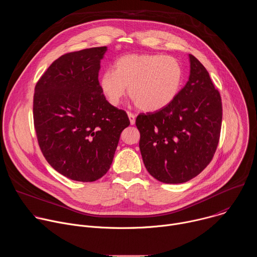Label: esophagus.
Segmentation results:
<instances>
[{"label":"esophagus","instance_id":"1","mask_svg":"<svg viewBox=\"0 0 257 257\" xmlns=\"http://www.w3.org/2000/svg\"><path fill=\"white\" fill-rule=\"evenodd\" d=\"M128 117H129V120H130V124L131 125H134L135 124V115L134 114H132V113H130V112H128Z\"/></svg>","mask_w":257,"mask_h":257}]
</instances>
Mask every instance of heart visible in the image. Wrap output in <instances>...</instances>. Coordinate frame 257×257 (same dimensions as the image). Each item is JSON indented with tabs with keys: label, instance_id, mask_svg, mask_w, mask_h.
Returning a JSON list of instances; mask_svg holds the SVG:
<instances>
[{
	"label": "heart",
	"instance_id": "b5f03b06",
	"mask_svg": "<svg viewBox=\"0 0 257 257\" xmlns=\"http://www.w3.org/2000/svg\"><path fill=\"white\" fill-rule=\"evenodd\" d=\"M183 80L181 63L173 56L130 54L114 63V71L105 70L99 80L102 93L112 105H118L128 93L145 112L169 105L179 93Z\"/></svg>",
	"mask_w": 257,
	"mask_h": 257
}]
</instances>
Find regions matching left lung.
I'll use <instances>...</instances> for the list:
<instances>
[{
	"instance_id": "1",
	"label": "left lung",
	"mask_w": 257,
	"mask_h": 257,
	"mask_svg": "<svg viewBox=\"0 0 257 257\" xmlns=\"http://www.w3.org/2000/svg\"><path fill=\"white\" fill-rule=\"evenodd\" d=\"M190 76L176 98L135 124L144 166L157 180L179 184L196 177L211 162L219 141L223 106L207 70L193 56Z\"/></svg>"
}]
</instances>
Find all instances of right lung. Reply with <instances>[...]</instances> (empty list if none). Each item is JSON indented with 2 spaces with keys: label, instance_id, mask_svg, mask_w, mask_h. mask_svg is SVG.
Listing matches in <instances>:
<instances>
[{
  "label": "right lung",
  "instance_id": "1",
  "mask_svg": "<svg viewBox=\"0 0 257 257\" xmlns=\"http://www.w3.org/2000/svg\"><path fill=\"white\" fill-rule=\"evenodd\" d=\"M106 47L67 53L47 69L33 94V123L47 162L79 182L101 178L112 165L130 121L109 103L98 72Z\"/></svg>",
  "mask_w": 257,
  "mask_h": 257
}]
</instances>
